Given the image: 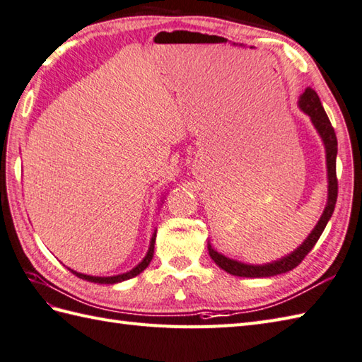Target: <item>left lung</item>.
Here are the masks:
<instances>
[{
    "label": "left lung",
    "mask_w": 362,
    "mask_h": 362,
    "mask_svg": "<svg viewBox=\"0 0 362 362\" xmlns=\"http://www.w3.org/2000/svg\"><path fill=\"white\" fill-rule=\"evenodd\" d=\"M299 108L303 111L305 115H308L313 125L317 130L320 139L324 142L325 147V159H327V176H328V199H327V206L324 209L322 215L315 226V229L311 230V234L307 237V240L297 247L291 254H288L282 259H279L272 263L267 264H247L242 263L237 260L228 259L223 254L216 252L215 249L211 246V243L207 245L209 249V255L212 257V260L218 264L221 269L232 276H238V277H272L277 274H284V272H288L294 269L297 264H299L305 255H307L315 245L317 243L319 237L322 235V232L327 226L328 220L332 218L334 206H336V199H338V178H336V155H338V139H336V133L334 128L332 127L330 119H328L325 110L320 103L319 95L316 94L315 90L311 88H307L305 93L300 95L299 99Z\"/></svg>",
    "instance_id": "8db88e82"
}]
</instances>
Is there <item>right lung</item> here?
I'll use <instances>...</instances> for the list:
<instances>
[{"mask_svg":"<svg viewBox=\"0 0 362 362\" xmlns=\"http://www.w3.org/2000/svg\"><path fill=\"white\" fill-rule=\"evenodd\" d=\"M155 240H156V232L153 235H151V240H150V247L147 251V255L144 257V260L136 264V267L128 271V272H124V274H117V276H110V277H98V276H86V274H82V272H77V271H72L71 268H68L72 274H76L78 279H83V280H88V282H94V284H105V285H113V284H119V282H124V280H128V279H133L138 274H141V272L146 269L151 259H153V252H155Z\"/></svg>","mask_w":362,"mask_h":362,"instance_id":"right-lung-1","label":"right lung"}]
</instances>
